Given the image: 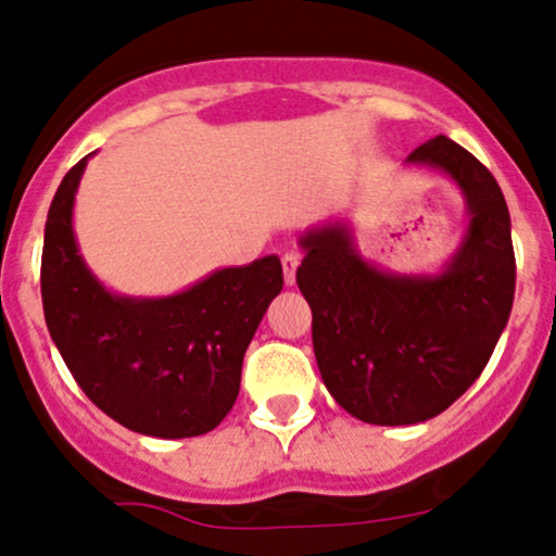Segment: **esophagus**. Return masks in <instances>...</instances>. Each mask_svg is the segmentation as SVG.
<instances>
[{"instance_id":"1","label":"esophagus","mask_w":556,"mask_h":556,"mask_svg":"<svg viewBox=\"0 0 556 556\" xmlns=\"http://www.w3.org/2000/svg\"><path fill=\"white\" fill-rule=\"evenodd\" d=\"M298 253H285L282 256V269H285V282L287 285H295V271H298Z\"/></svg>"}]
</instances>
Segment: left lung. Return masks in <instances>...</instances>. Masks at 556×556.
Masks as SVG:
<instances>
[{"mask_svg":"<svg viewBox=\"0 0 556 556\" xmlns=\"http://www.w3.org/2000/svg\"><path fill=\"white\" fill-rule=\"evenodd\" d=\"M405 164L439 169L465 201L468 225L442 269H381L340 216L298 240V287L314 311L324 387L374 426L424 424L446 410L486 368L515 298L509 212L494 175L446 136Z\"/></svg>","mask_w":556,"mask_h":556,"instance_id":"obj_1","label":"left lung"}]
</instances>
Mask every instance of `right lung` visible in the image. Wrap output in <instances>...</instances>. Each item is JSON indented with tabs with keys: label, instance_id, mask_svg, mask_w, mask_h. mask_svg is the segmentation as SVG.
<instances>
[{
	"label": "right lung",
	"instance_id": "right-lung-1",
	"mask_svg": "<svg viewBox=\"0 0 556 556\" xmlns=\"http://www.w3.org/2000/svg\"><path fill=\"white\" fill-rule=\"evenodd\" d=\"M56 188L43 229L49 334L99 410L159 439L201 437L232 410L245 350L282 292L277 256L225 266L175 295H119L88 269L73 212L88 159Z\"/></svg>",
	"mask_w": 556,
	"mask_h": 556
}]
</instances>
